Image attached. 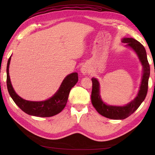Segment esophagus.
Segmentation results:
<instances>
[{
    "instance_id": "34e87169",
    "label": "esophagus",
    "mask_w": 155,
    "mask_h": 155,
    "mask_svg": "<svg viewBox=\"0 0 155 155\" xmlns=\"http://www.w3.org/2000/svg\"><path fill=\"white\" fill-rule=\"evenodd\" d=\"M80 71L83 75L87 74L89 72V68L88 67V65L87 64H83L80 68Z\"/></svg>"
}]
</instances>
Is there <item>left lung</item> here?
Returning <instances> with one entry per match:
<instances>
[{
    "label": "left lung",
    "mask_w": 155,
    "mask_h": 155,
    "mask_svg": "<svg viewBox=\"0 0 155 155\" xmlns=\"http://www.w3.org/2000/svg\"><path fill=\"white\" fill-rule=\"evenodd\" d=\"M121 42L126 43V47H129L134 51L143 67L141 84L137 96L127 104L123 106L106 104L102 100L100 95L99 81L95 78H92V104L98 113L107 118L112 120L125 119L132 114L135 110H137L146 97L148 89V81L150 76V67L144 46L140 42L130 37H124L121 39Z\"/></svg>",
    "instance_id": "1"
}]
</instances>
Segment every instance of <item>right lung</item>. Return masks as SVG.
<instances>
[{
    "instance_id": "right-lung-1",
    "label": "right lung",
    "mask_w": 155,
    "mask_h": 155,
    "mask_svg": "<svg viewBox=\"0 0 155 155\" xmlns=\"http://www.w3.org/2000/svg\"><path fill=\"white\" fill-rule=\"evenodd\" d=\"M12 55L7 64V87L9 94L15 104L25 113L38 117H50L59 114L66 106L68 97L71 88L78 81L77 72L68 74L54 94L48 100L41 101H32L23 99L14 91L9 75V67Z\"/></svg>"
}]
</instances>
